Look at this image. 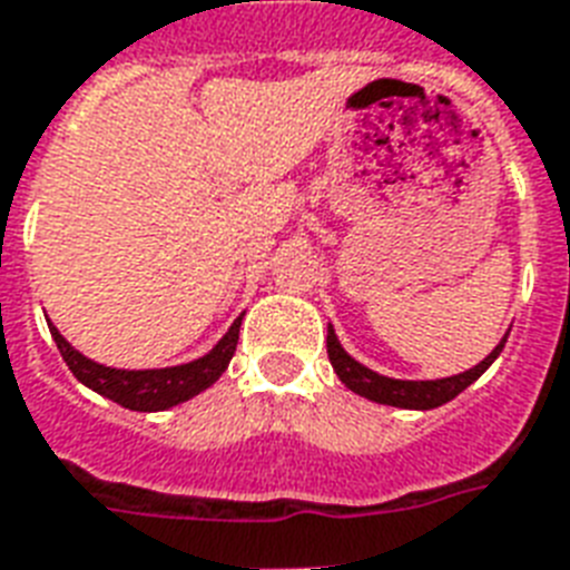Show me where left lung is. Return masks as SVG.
Wrapping results in <instances>:
<instances>
[{"instance_id": "1", "label": "left lung", "mask_w": 570, "mask_h": 570, "mask_svg": "<svg viewBox=\"0 0 570 570\" xmlns=\"http://www.w3.org/2000/svg\"><path fill=\"white\" fill-rule=\"evenodd\" d=\"M505 338H509V333L502 335L500 345L493 347L491 354L484 356L479 365H473L470 372L452 374V377H440V381H395V377L372 372L368 365L356 363L354 356L338 345L333 324L326 326V354H330V363H333V372L338 374V381L345 383L351 392H356V395H363V399L368 401H377V404H390V407L434 410L440 407V404H445V401H452L454 395H461L470 383L479 381V377L491 368L493 360L502 354Z\"/></svg>"}]
</instances>
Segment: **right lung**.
Returning a JSON list of instances; mask_svg holds the SVG:
<instances>
[{
	"mask_svg": "<svg viewBox=\"0 0 570 570\" xmlns=\"http://www.w3.org/2000/svg\"><path fill=\"white\" fill-rule=\"evenodd\" d=\"M240 321H244V315L228 326V333L216 342L214 351H207L205 356H198L193 363L171 365V368H109V365H100L79 354L50 321L47 324H50L52 342L59 347L61 360L68 363L79 383H86L88 390H95L97 395L116 401L127 410L157 413V410L175 407L180 401H189L219 381V374L228 368L237 351Z\"/></svg>",
	"mask_w": 570,
	"mask_h": 570,
	"instance_id": "obj_1",
	"label": "right lung"
}]
</instances>
